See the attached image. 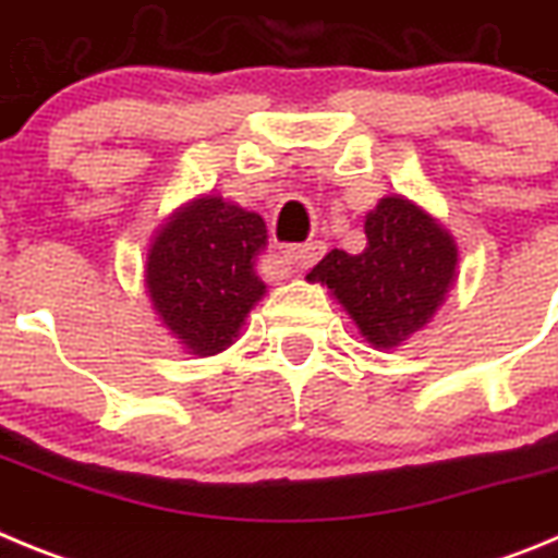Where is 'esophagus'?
<instances>
[{
  "mask_svg": "<svg viewBox=\"0 0 558 558\" xmlns=\"http://www.w3.org/2000/svg\"><path fill=\"white\" fill-rule=\"evenodd\" d=\"M324 248H327V245L318 243V240H315V243H304V245H290V248L284 251V263H288L290 268L299 274V270L313 268V265L324 256Z\"/></svg>",
  "mask_w": 558,
  "mask_h": 558,
  "instance_id": "34e87169",
  "label": "esophagus"
}]
</instances>
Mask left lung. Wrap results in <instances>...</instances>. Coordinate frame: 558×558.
<instances>
[{
  "label": "left lung",
  "instance_id": "8db88e82",
  "mask_svg": "<svg viewBox=\"0 0 558 558\" xmlns=\"http://www.w3.org/2000/svg\"><path fill=\"white\" fill-rule=\"evenodd\" d=\"M363 254L329 251L307 282L327 284L374 349H393L430 324L458 270V245L430 211L388 195L366 215Z\"/></svg>",
  "mask_w": 558,
  "mask_h": 558
}]
</instances>
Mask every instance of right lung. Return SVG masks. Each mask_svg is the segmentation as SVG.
Segmentation results:
<instances>
[{
  "label": "right lung",
  "mask_w": 558,
  "mask_h": 558,
  "mask_svg": "<svg viewBox=\"0 0 558 558\" xmlns=\"http://www.w3.org/2000/svg\"><path fill=\"white\" fill-rule=\"evenodd\" d=\"M265 245V220L220 195L190 201L153 234L145 259L147 295L186 352L209 357L234 343L265 295L256 276V256Z\"/></svg>",
  "instance_id": "add662e5"
}]
</instances>
